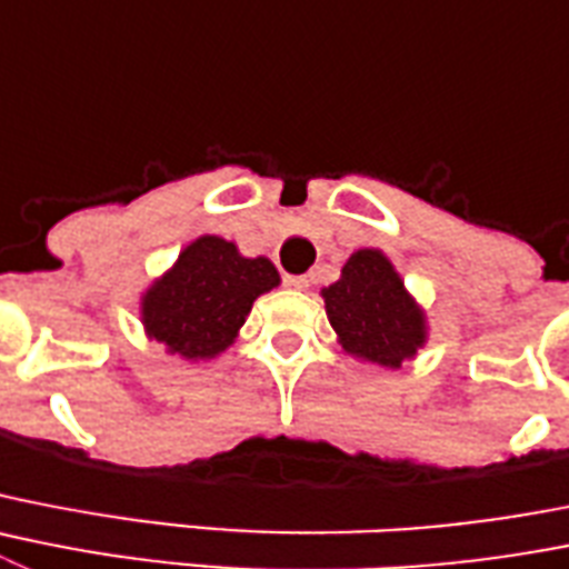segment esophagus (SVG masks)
Wrapping results in <instances>:
<instances>
[{
    "label": "esophagus",
    "mask_w": 569,
    "mask_h": 569,
    "mask_svg": "<svg viewBox=\"0 0 569 569\" xmlns=\"http://www.w3.org/2000/svg\"><path fill=\"white\" fill-rule=\"evenodd\" d=\"M284 284H288V288H293V290H307V288H310V276L288 273V276H284Z\"/></svg>",
    "instance_id": "1"
}]
</instances>
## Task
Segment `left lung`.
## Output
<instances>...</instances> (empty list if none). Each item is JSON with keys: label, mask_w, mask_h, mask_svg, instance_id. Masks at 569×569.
Here are the masks:
<instances>
[{"label": "left lung", "mask_w": 569, "mask_h": 569, "mask_svg": "<svg viewBox=\"0 0 569 569\" xmlns=\"http://www.w3.org/2000/svg\"><path fill=\"white\" fill-rule=\"evenodd\" d=\"M327 319L349 356L398 369L426 343L423 310L406 293L380 250L363 248L347 259L341 279L321 290Z\"/></svg>", "instance_id": "1"}]
</instances>
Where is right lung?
<instances>
[{
	"label": "right lung",
	"mask_w": 569,
	"mask_h": 569,
	"mask_svg": "<svg viewBox=\"0 0 569 569\" xmlns=\"http://www.w3.org/2000/svg\"><path fill=\"white\" fill-rule=\"evenodd\" d=\"M276 284L270 259H244L233 242L200 237L146 290L143 327L171 356L206 361L231 347L253 301Z\"/></svg>",
	"instance_id": "1"
}]
</instances>
